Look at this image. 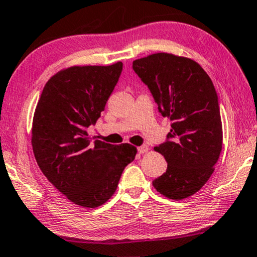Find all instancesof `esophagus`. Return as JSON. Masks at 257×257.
<instances>
[{
	"label": "esophagus",
	"mask_w": 257,
	"mask_h": 257,
	"mask_svg": "<svg viewBox=\"0 0 257 257\" xmlns=\"http://www.w3.org/2000/svg\"><path fill=\"white\" fill-rule=\"evenodd\" d=\"M138 152H139V154H144V153L148 152V147L146 145L140 146V147H138Z\"/></svg>",
	"instance_id": "obj_1"
}]
</instances>
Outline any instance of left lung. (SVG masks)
Masks as SVG:
<instances>
[{
	"instance_id": "obj_1",
	"label": "left lung",
	"mask_w": 257,
	"mask_h": 257,
	"mask_svg": "<svg viewBox=\"0 0 257 257\" xmlns=\"http://www.w3.org/2000/svg\"><path fill=\"white\" fill-rule=\"evenodd\" d=\"M159 111L172 121L167 140L154 149L167 170L153 181L162 196L180 200L200 190L213 173L222 152L218 96L212 80L192 59L155 53L133 61Z\"/></svg>"
}]
</instances>
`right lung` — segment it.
I'll return each mask as SVG.
<instances>
[{"label":"right lung","mask_w":257,"mask_h":257,"mask_svg":"<svg viewBox=\"0 0 257 257\" xmlns=\"http://www.w3.org/2000/svg\"><path fill=\"white\" fill-rule=\"evenodd\" d=\"M123 64L72 66L46 83L34 112L32 146L48 181L83 207L109 200L124 167L135 159L129 144H105L89 138L121 76Z\"/></svg>","instance_id":"obj_1"}]
</instances>
